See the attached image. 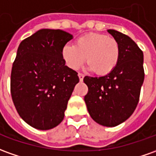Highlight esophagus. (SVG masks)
<instances>
[{
  "label": "esophagus",
  "instance_id": "obj_1",
  "mask_svg": "<svg viewBox=\"0 0 156 156\" xmlns=\"http://www.w3.org/2000/svg\"><path fill=\"white\" fill-rule=\"evenodd\" d=\"M78 76H79V79H80V81H82L83 80V78H84V74H82V73H79L78 74Z\"/></svg>",
  "mask_w": 156,
  "mask_h": 156
}]
</instances>
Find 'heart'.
I'll return each mask as SVG.
<instances>
[{"label": "heart", "instance_id": "heart-1", "mask_svg": "<svg viewBox=\"0 0 156 156\" xmlns=\"http://www.w3.org/2000/svg\"><path fill=\"white\" fill-rule=\"evenodd\" d=\"M120 46L115 39L105 34L89 33L76 40V46L64 45L62 57L69 67L76 69L87 61L88 68L99 75H108L120 60Z\"/></svg>", "mask_w": 156, "mask_h": 156}]
</instances>
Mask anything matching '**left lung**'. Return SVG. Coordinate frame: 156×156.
I'll return each mask as SVG.
<instances>
[{"instance_id": "1", "label": "left lung", "mask_w": 156, "mask_h": 156, "mask_svg": "<svg viewBox=\"0 0 156 156\" xmlns=\"http://www.w3.org/2000/svg\"><path fill=\"white\" fill-rule=\"evenodd\" d=\"M120 46L116 68L101 77L85 76L88 92L84 100L93 121L105 126H115L129 118L139 101L144 80V54L129 36L108 30Z\"/></svg>"}]
</instances>
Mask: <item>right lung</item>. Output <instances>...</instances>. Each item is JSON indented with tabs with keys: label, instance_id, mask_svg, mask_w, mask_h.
Wrapping results in <instances>:
<instances>
[{
	"label": "right lung",
	"instance_id": "add662e5",
	"mask_svg": "<svg viewBox=\"0 0 156 156\" xmlns=\"http://www.w3.org/2000/svg\"><path fill=\"white\" fill-rule=\"evenodd\" d=\"M73 35L42 29L21 41L11 73V95L20 117L39 130L64 120L77 72L65 65L62 49Z\"/></svg>",
	"mask_w": 156,
	"mask_h": 156
}]
</instances>
